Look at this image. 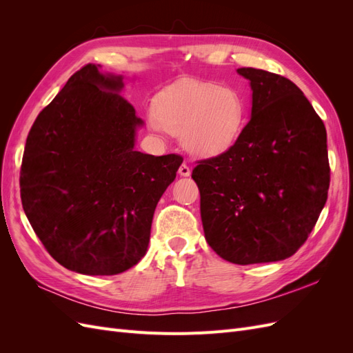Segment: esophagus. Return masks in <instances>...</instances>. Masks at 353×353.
Listing matches in <instances>:
<instances>
[{
	"instance_id": "1",
	"label": "esophagus",
	"mask_w": 353,
	"mask_h": 353,
	"mask_svg": "<svg viewBox=\"0 0 353 353\" xmlns=\"http://www.w3.org/2000/svg\"><path fill=\"white\" fill-rule=\"evenodd\" d=\"M178 174L181 175V176H190L191 175V169H190V166H187L185 163H183L179 166V169H178Z\"/></svg>"
}]
</instances>
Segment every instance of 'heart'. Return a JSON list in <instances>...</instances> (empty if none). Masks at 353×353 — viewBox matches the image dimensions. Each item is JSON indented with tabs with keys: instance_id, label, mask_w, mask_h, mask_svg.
<instances>
[{
	"instance_id": "b5f03b06",
	"label": "heart",
	"mask_w": 353,
	"mask_h": 353,
	"mask_svg": "<svg viewBox=\"0 0 353 353\" xmlns=\"http://www.w3.org/2000/svg\"><path fill=\"white\" fill-rule=\"evenodd\" d=\"M248 119V103L232 85L185 82L168 91L157 108L148 110L156 131L179 137L185 150L197 157H215L237 143Z\"/></svg>"
}]
</instances>
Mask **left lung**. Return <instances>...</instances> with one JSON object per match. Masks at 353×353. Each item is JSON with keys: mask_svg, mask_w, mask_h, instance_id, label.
Returning <instances> with one entry per match:
<instances>
[{"mask_svg": "<svg viewBox=\"0 0 353 353\" xmlns=\"http://www.w3.org/2000/svg\"><path fill=\"white\" fill-rule=\"evenodd\" d=\"M237 73L250 82L252 116L228 152L193 169L203 230L231 263L283 261L306 241L327 201L325 126L290 79L253 68Z\"/></svg>", "mask_w": 353, "mask_h": 353, "instance_id": "8db88e82", "label": "left lung"}]
</instances>
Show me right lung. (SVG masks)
<instances>
[{
  "instance_id": "add662e5",
  "label": "right lung",
  "mask_w": 353,
  "mask_h": 353,
  "mask_svg": "<svg viewBox=\"0 0 353 353\" xmlns=\"http://www.w3.org/2000/svg\"><path fill=\"white\" fill-rule=\"evenodd\" d=\"M122 74L87 65L32 125L20 169L26 216L47 252L85 275L141 261L157 201L183 163L135 150L144 122L122 95Z\"/></svg>"
}]
</instances>
